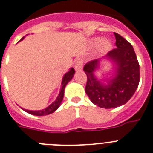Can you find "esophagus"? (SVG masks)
<instances>
[{
  "instance_id": "obj_1",
  "label": "esophagus",
  "mask_w": 153,
  "mask_h": 153,
  "mask_svg": "<svg viewBox=\"0 0 153 153\" xmlns=\"http://www.w3.org/2000/svg\"><path fill=\"white\" fill-rule=\"evenodd\" d=\"M82 65H83V62L82 60V59H78L75 62V64H74V69L77 71H81L82 69Z\"/></svg>"
}]
</instances>
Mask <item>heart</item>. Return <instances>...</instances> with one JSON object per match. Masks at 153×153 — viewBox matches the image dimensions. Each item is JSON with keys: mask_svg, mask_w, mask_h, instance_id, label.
<instances>
[{"mask_svg": "<svg viewBox=\"0 0 153 153\" xmlns=\"http://www.w3.org/2000/svg\"><path fill=\"white\" fill-rule=\"evenodd\" d=\"M100 41H101L100 38H97V39H95L94 42H95V43H99ZM111 42H109V41L105 40L101 42V48H102L103 51L109 50V49L111 48Z\"/></svg>", "mask_w": 153, "mask_h": 153, "instance_id": "heart-1", "label": "heart"}]
</instances>
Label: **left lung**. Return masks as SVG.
Returning <instances> with one entry per match:
<instances>
[{
	"label": "left lung",
	"mask_w": 153,
	"mask_h": 153,
	"mask_svg": "<svg viewBox=\"0 0 153 153\" xmlns=\"http://www.w3.org/2000/svg\"><path fill=\"white\" fill-rule=\"evenodd\" d=\"M114 34L116 48L105 58L115 66V75L105 79V83L97 79L100 59L88 62L83 68L87 75L85 93L94 105L106 109L125 105L134 94L140 81V67L132 45L119 33Z\"/></svg>",
	"instance_id": "obj_1"
}]
</instances>
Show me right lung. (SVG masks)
Here are the masks:
<instances>
[{"label": "right lung", "mask_w": 153, "mask_h": 153, "mask_svg": "<svg viewBox=\"0 0 153 153\" xmlns=\"http://www.w3.org/2000/svg\"><path fill=\"white\" fill-rule=\"evenodd\" d=\"M24 38L23 37L20 41H22ZM75 73V71L73 68H71L69 70V71L66 73L65 74L63 77V80H62L61 82V88H60V91H59V94L58 95V97H56V100L53 103H52L48 107H47L46 108L43 109V110H39V111H30V110H27V109H23L26 112L29 113V114H31V115H37V116H43V115H49L51 113H53L56 110L58 109V108L59 107L60 104H61L62 100H63V98L64 96V89H65L66 85L69 82H70L72 78L74 77V74Z\"/></svg>", "instance_id": "1"}]
</instances>
